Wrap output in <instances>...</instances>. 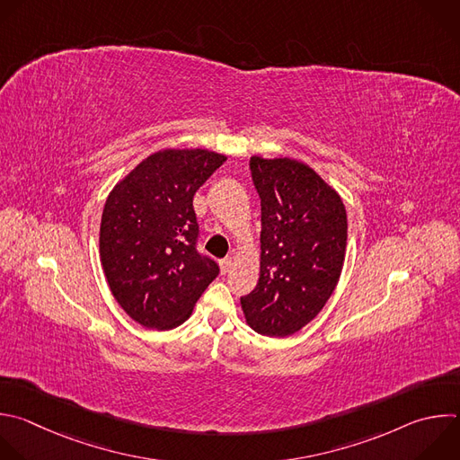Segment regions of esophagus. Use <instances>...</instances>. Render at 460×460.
I'll return each instance as SVG.
<instances>
[{
  "label": "esophagus",
  "instance_id": "obj_1",
  "mask_svg": "<svg viewBox=\"0 0 460 460\" xmlns=\"http://www.w3.org/2000/svg\"><path fill=\"white\" fill-rule=\"evenodd\" d=\"M220 269H222V272H224V274H227V272L233 269V260H231V258L222 260V261H220Z\"/></svg>",
  "mask_w": 460,
  "mask_h": 460
}]
</instances>
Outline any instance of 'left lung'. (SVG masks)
I'll return each instance as SVG.
<instances>
[{"label":"left lung","instance_id":"obj_1","mask_svg":"<svg viewBox=\"0 0 460 460\" xmlns=\"http://www.w3.org/2000/svg\"><path fill=\"white\" fill-rule=\"evenodd\" d=\"M251 173L261 199L260 278L240 303L254 332L287 338L320 314L340 281L347 209L332 186L296 159L254 155Z\"/></svg>","mask_w":460,"mask_h":460}]
</instances>
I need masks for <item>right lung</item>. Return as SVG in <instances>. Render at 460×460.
<instances>
[{"label": "right lung", "instance_id": "obj_1", "mask_svg": "<svg viewBox=\"0 0 460 460\" xmlns=\"http://www.w3.org/2000/svg\"><path fill=\"white\" fill-rule=\"evenodd\" d=\"M226 161L202 147H166L110 191L99 229L101 263L113 297L138 325H182L218 276V265L195 247L193 197Z\"/></svg>", "mask_w": 460, "mask_h": 460}]
</instances>
